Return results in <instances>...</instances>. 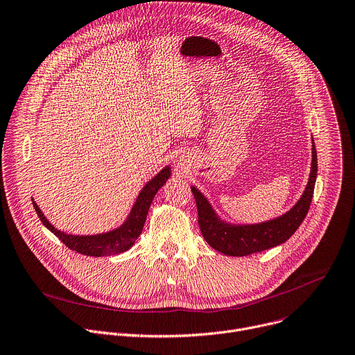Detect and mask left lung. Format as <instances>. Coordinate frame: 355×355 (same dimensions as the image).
<instances>
[{
  "instance_id": "8db88e82",
  "label": "left lung",
  "mask_w": 355,
  "mask_h": 355,
  "mask_svg": "<svg viewBox=\"0 0 355 355\" xmlns=\"http://www.w3.org/2000/svg\"><path fill=\"white\" fill-rule=\"evenodd\" d=\"M317 178V151L311 140V167L307 185L299 201L280 216L257 223H232L223 220L212 208L202 192L191 185L194 194L198 223L204 239L215 250L227 256H248L284 243L292 236L306 218Z\"/></svg>"
}]
</instances>
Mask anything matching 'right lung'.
I'll return each instance as SVG.
<instances>
[{
    "label": "right lung",
    "mask_w": 355,
    "mask_h": 355,
    "mask_svg": "<svg viewBox=\"0 0 355 355\" xmlns=\"http://www.w3.org/2000/svg\"><path fill=\"white\" fill-rule=\"evenodd\" d=\"M171 177V167L166 166L157 175H154L140 191V194L136 198V202L133 204L130 214L127 215L125 220L120 225V227L96 235H72L63 231L56 230L53 225L46 219L35 200L32 198V204L41 219V222L45 227L65 243L69 249L76 250L78 253L86 254V256H113L123 253L130 249L137 238L140 236L144 222L150 209V205L158 192V189L163 187L167 180Z\"/></svg>",
    "instance_id": "1"
}]
</instances>
